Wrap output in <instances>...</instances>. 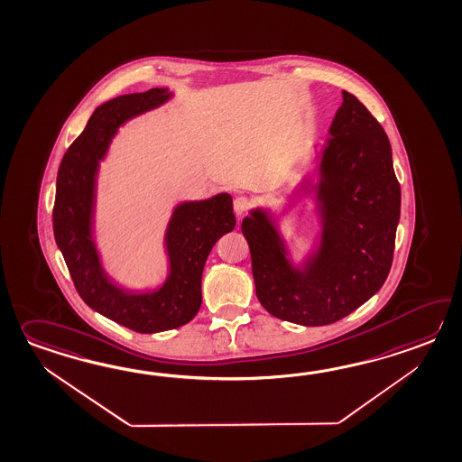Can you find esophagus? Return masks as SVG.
I'll return each instance as SVG.
<instances>
[{
    "mask_svg": "<svg viewBox=\"0 0 462 462\" xmlns=\"http://www.w3.org/2000/svg\"><path fill=\"white\" fill-rule=\"evenodd\" d=\"M252 208V200L246 197H236L234 200V212L236 216H245L246 212Z\"/></svg>",
    "mask_w": 462,
    "mask_h": 462,
    "instance_id": "esophagus-1",
    "label": "esophagus"
}]
</instances>
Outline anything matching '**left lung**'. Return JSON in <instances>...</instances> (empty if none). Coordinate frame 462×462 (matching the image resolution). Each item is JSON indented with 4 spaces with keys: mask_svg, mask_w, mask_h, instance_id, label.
Instances as JSON below:
<instances>
[{
    "mask_svg": "<svg viewBox=\"0 0 462 462\" xmlns=\"http://www.w3.org/2000/svg\"><path fill=\"white\" fill-rule=\"evenodd\" d=\"M319 195L325 208L319 254L305 273L288 265L263 212L242 222L256 298L270 315L303 327L345 319L386 282L393 265L401 189L388 135L358 97L343 91L331 124Z\"/></svg>",
    "mask_w": 462,
    "mask_h": 462,
    "instance_id": "1",
    "label": "left lung"
}]
</instances>
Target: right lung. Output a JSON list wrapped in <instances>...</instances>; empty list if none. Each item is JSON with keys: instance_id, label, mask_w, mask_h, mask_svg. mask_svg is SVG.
<instances>
[{"instance_id": "obj_1", "label": "right lung", "mask_w": 462, "mask_h": 462, "mask_svg": "<svg viewBox=\"0 0 462 462\" xmlns=\"http://www.w3.org/2000/svg\"><path fill=\"white\" fill-rule=\"evenodd\" d=\"M169 99L167 89L125 94L99 106L86 129L62 157L52 228L72 283L88 307L137 333L179 328L194 319L202 303V272L212 246L234 230L232 197L220 194L175 208L167 232L171 277L151 295H125L104 277L91 236L94 175L97 161L117 127Z\"/></svg>"}]
</instances>
